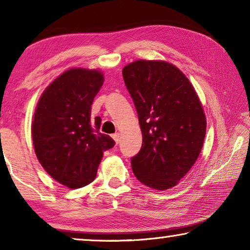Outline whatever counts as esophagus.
I'll list each match as a JSON object with an SVG mask.
<instances>
[{"label": "esophagus", "instance_id": "1", "mask_svg": "<svg viewBox=\"0 0 250 250\" xmlns=\"http://www.w3.org/2000/svg\"><path fill=\"white\" fill-rule=\"evenodd\" d=\"M112 138H113V140L116 141L117 145L120 142V133H115L112 135Z\"/></svg>", "mask_w": 250, "mask_h": 250}]
</instances>
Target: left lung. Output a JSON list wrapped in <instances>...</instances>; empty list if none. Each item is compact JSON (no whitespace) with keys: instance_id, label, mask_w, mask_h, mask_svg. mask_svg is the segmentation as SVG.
<instances>
[{"instance_id":"obj_1","label":"left lung","mask_w":250,"mask_h":250,"mask_svg":"<svg viewBox=\"0 0 250 250\" xmlns=\"http://www.w3.org/2000/svg\"><path fill=\"white\" fill-rule=\"evenodd\" d=\"M137 109L142 146L131 159L137 179L164 191L179 183L200 155L206 117L188 78L164 61H135L122 69Z\"/></svg>"}]
</instances>
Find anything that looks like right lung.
I'll use <instances>...</instances> for the list:
<instances>
[{
  "mask_svg": "<svg viewBox=\"0 0 250 250\" xmlns=\"http://www.w3.org/2000/svg\"><path fill=\"white\" fill-rule=\"evenodd\" d=\"M98 69L71 68L50 83L32 122L33 146L42 167L58 183L79 188L96 179L104 151L115 146L91 119V104L104 83Z\"/></svg>",
  "mask_w": 250,
  "mask_h": 250,
  "instance_id": "add662e5",
  "label": "right lung"
}]
</instances>
